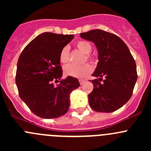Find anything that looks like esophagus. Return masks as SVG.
Listing matches in <instances>:
<instances>
[{
  "label": "esophagus",
  "instance_id": "obj_1",
  "mask_svg": "<svg viewBox=\"0 0 151 151\" xmlns=\"http://www.w3.org/2000/svg\"><path fill=\"white\" fill-rule=\"evenodd\" d=\"M79 81H80V85H83V83H85V80H79Z\"/></svg>",
  "mask_w": 151,
  "mask_h": 151
}]
</instances>
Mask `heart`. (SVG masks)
<instances>
[{
	"instance_id": "obj_1",
	"label": "heart",
	"mask_w": 151,
	"mask_h": 151,
	"mask_svg": "<svg viewBox=\"0 0 151 151\" xmlns=\"http://www.w3.org/2000/svg\"><path fill=\"white\" fill-rule=\"evenodd\" d=\"M76 46L77 48L86 55L87 60H91V57L88 55V53L91 52V45L88 42L86 41H79L76 44ZM60 61L62 63H66L69 61V49L68 47H64L61 50L60 52V56H59ZM93 68L92 66L88 63L82 65V66H75L73 64H68L63 67V73L65 75L69 76V77H76V78H83L86 77L87 75L91 73Z\"/></svg>"
}]
</instances>
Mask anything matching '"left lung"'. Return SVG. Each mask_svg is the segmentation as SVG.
I'll list each match as a JSON object with an SVG mask.
<instances>
[{
  "label": "left lung",
  "instance_id": "8db88e82",
  "mask_svg": "<svg viewBox=\"0 0 151 151\" xmlns=\"http://www.w3.org/2000/svg\"><path fill=\"white\" fill-rule=\"evenodd\" d=\"M92 42L98 51L97 66L91 80L93 90L88 95L92 109L112 112L126 104L132 95L137 80L134 60L126 44L116 35L96 29L80 33Z\"/></svg>",
  "mask_w": 151,
  "mask_h": 151
}]
</instances>
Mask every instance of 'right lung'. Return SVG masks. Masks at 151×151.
Wrapping results in <instances>:
<instances>
[{"label":"right lung","instance_id":"1","mask_svg":"<svg viewBox=\"0 0 151 151\" xmlns=\"http://www.w3.org/2000/svg\"><path fill=\"white\" fill-rule=\"evenodd\" d=\"M73 39L74 35L43 33L33 39L19 56L16 73L19 96L40 118L50 119L65 115L69 108L70 93L80 86L73 77L61 80L60 52ZM54 81L60 83L55 86Z\"/></svg>","mask_w":151,"mask_h":151}]
</instances>
